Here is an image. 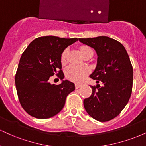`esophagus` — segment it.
Instances as JSON below:
<instances>
[{
  "mask_svg": "<svg viewBox=\"0 0 146 146\" xmlns=\"http://www.w3.org/2000/svg\"><path fill=\"white\" fill-rule=\"evenodd\" d=\"M81 86H82L81 84H79V83H75V88H79Z\"/></svg>",
  "mask_w": 146,
  "mask_h": 146,
  "instance_id": "obj_1",
  "label": "esophagus"
}]
</instances>
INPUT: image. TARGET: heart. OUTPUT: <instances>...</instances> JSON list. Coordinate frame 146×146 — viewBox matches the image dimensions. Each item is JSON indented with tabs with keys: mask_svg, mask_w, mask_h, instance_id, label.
<instances>
[{
	"mask_svg": "<svg viewBox=\"0 0 146 146\" xmlns=\"http://www.w3.org/2000/svg\"><path fill=\"white\" fill-rule=\"evenodd\" d=\"M80 52L83 56H86L88 53L93 52L92 49L87 46H82L80 48ZM68 50L67 48L64 49L62 53L60 56V62L62 64L64 65L67 62ZM89 73V69L87 66H78V65H71L66 69L65 75L66 78L73 82H80L83 80L86 75Z\"/></svg>",
	"mask_w": 146,
	"mask_h": 146,
	"instance_id": "heart-1",
	"label": "heart"
}]
</instances>
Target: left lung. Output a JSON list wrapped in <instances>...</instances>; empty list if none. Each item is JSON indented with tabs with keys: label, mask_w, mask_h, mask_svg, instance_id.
<instances>
[{
	"label": "left lung",
	"mask_w": 146,
	"mask_h": 146,
	"mask_svg": "<svg viewBox=\"0 0 146 146\" xmlns=\"http://www.w3.org/2000/svg\"><path fill=\"white\" fill-rule=\"evenodd\" d=\"M98 54L96 68L90 78L102 85L90 86L92 94L84 99L85 110L99 121L118 116L131 96L133 69L128 53L119 42L106 36L80 38Z\"/></svg>",
	"instance_id": "8db88e82"
}]
</instances>
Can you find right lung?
I'll use <instances>...</instances> for the list:
<instances>
[{
  "instance_id": "add662e5",
  "label": "right lung",
  "mask_w": 146,
  "mask_h": 146,
  "mask_svg": "<svg viewBox=\"0 0 146 146\" xmlns=\"http://www.w3.org/2000/svg\"><path fill=\"white\" fill-rule=\"evenodd\" d=\"M78 38L43 36L33 40L22 54L15 75L20 103L29 115L38 119H48L61 111L67 95L75 84L64 80L51 84L49 78L56 74L62 80L60 56Z\"/></svg>"
}]
</instances>
